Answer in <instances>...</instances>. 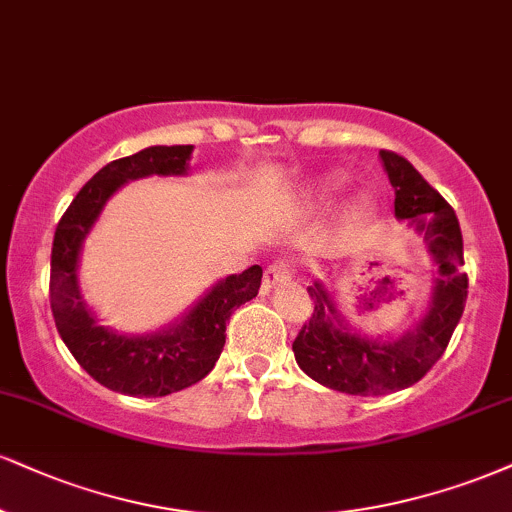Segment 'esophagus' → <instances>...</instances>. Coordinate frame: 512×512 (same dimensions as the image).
Here are the masks:
<instances>
[{
	"mask_svg": "<svg viewBox=\"0 0 512 512\" xmlns=\"http://www.w3.org/2000/svg\"><path fill=\"white\" fill-rule=\"evenodd\" d=\"M295 272V264L293 260H274L272 264L267 267V272H264V279H262V291H272L276 283H283L291 279V274Z\"/></svg>",
	"mask_w": 512,
	"mask_h": 512,
	"instance_id": "esophagus-1",
	"label": "esophagus"
}]
</instances>
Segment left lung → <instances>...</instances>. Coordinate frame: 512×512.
<instances>
[{"mask_svg":"<svg viewBox=\"0 0 512 512\" xmlns=\"http://www.w3.org/2000/svg\"><path fill=\"white\" fill-rule=\"evenodd\" d=\"M379 157L396 188V217L408 219L412 229L422 233L439 264V276L429 310L415 329L386 343L348 331L322 283L307 288L315 312L295 336V362L326 389L350 396H386L417 384L446 350L467 300L463 233L453 207L408 159L389 150H381Z\"/></svg>","mask_w":512,"mask_h":512,"instance_id":"8db88e82","label":"left lung"}]
</instances>
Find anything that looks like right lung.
I'll use <instances>...</instances> for the list:
<instances>
[{
  "label": "right lung",
  "instance_id": "add662e5",
  "mask_svg": "<svg viewBox=\"0 0 512 512\" xmlns=\"http://www.w3.org/2000/svg\"><path fill=\"white\" fill-rule=\"evenodd\" d=\"M190 152L193 145H155L114 159L78 190L54 231L49 305L61 341L92 379L126 396H169L205 379L224 350L233 310L260 291L262 267L252 264L243 274H231L212 286L181 322L147 336L104 329L85 305L78 288V257L102 207L133 178L188 174Z\"/></svg>",
  "mask_w": 512,
  "mask_h": 512
}]
</instances>
